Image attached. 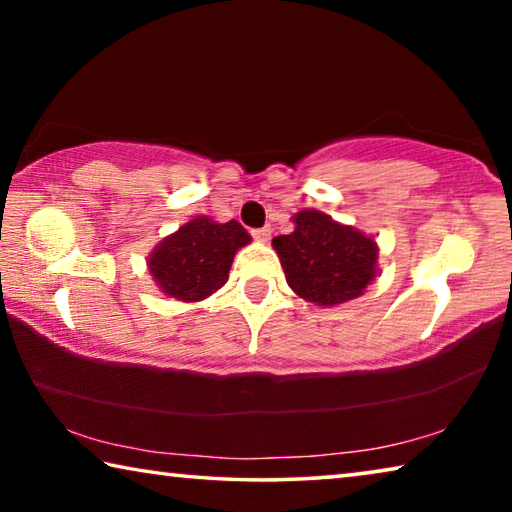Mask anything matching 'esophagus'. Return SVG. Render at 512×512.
Masks as SVG:
<instances>
[{"label":"esophagus","instance_id":"esophagus-1","mask_svg":"<svg viewBox=\"0 0 512 512\" xmlns=\"http://www.w3.org/2000/svg\"><path fill=\"white\" fill-rule=\"evenodd\" d=\"M253 239L268 241V239H271V228H257V230H253Z\"/></svg>","mask_w":512,"mask_h":512}]
</instances>
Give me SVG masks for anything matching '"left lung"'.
I'll return each mask as SVG.
<instances>
[{"instance_id":"1","label":"left lung","mask_w":512,"mask_h":512,"mask_svg":"<svg viewBox=\"0 0 512 512\" xmlns=\"http://www.w3.org/2000/svg\"><path fill=\"white\" fill-rule=\"evenodd\" d=\"M293 221L291 235L273 239L289 287L316 305L361 296L375 277V241L316 210H302Z\"/></svg>"}]
</instances>
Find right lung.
<instances>
[{"instance_id":"1","label":"right lung","mask_w":512,"mask_h":512,"mask_svg":"<svg viewBox=\"0 0 512 512\" xmlns=\"http://www.w3.org/2000/svg\"><path fill=\"white\" fill-rule=\"evenodd\" d=\"M248 241L237 221L214 223L198 216L153 250L149 268L167 296L196 302L223 287L232 257Z\"/></svg>"}]
</instances>
